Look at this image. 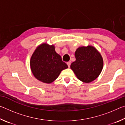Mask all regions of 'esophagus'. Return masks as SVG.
I'll list each match as a JSON object with an SVG mask.
<instances>
[{
	"instance_id": "34e87169",
	"label": "esophagus",
	"mask_w": 125,
	"mask_h": 125,
	"mask_svg": "<svg viewBox=\"0 0 125 125\" xmlns=\"http://www.w3.org/2000/svg\"><path fill=\"white\" fill-rule=\"evenodd\" d=\"M67 65H68V67H70V65H71V62H70V61H69V62H68L67 63Z\"/></svg>"
}]
</instances>
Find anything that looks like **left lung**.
<instances>
[{"instance_id":"left-lung-1","label":"left lung","mask_w":125,"mask_h":125,"mask_svg":"<svg viewBox=\"0 0 125 125\" xmlns=\"http://www.w3.org/2000/svg\"><path fill=\"white\" fill-rule=\"evenodd\" d=\"M75 61L71 68L80 81L89 83L94 81L102 71L104 62L102 56L94 46H81L75 52Z\"/></svg>"}]
</instances>
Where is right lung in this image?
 I'll use <instances>...</instances> for the list:
<instances>
[{
	"label": "right lung",
	"instance_id": "add662e5",
	"mask_svg": "<svg viewBox=\"0 0 125 125\" xmlns=\"http://www.w3.org/2000/svg\"><path fill=\"white\" fill-rule=\"evenodd\" d=\"M30 64L34 77L47 84L54 82L61 72L68 68L66 63L55 51V46L47 43L37 46L31 56Z\"/></svg>",
	"mask_w": 125,
	"mask_h": 125
}]
</instances>
